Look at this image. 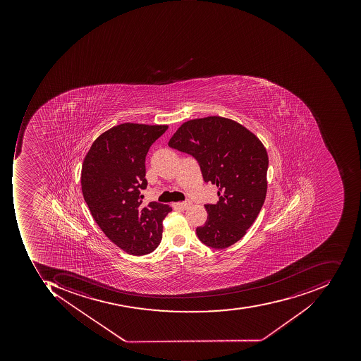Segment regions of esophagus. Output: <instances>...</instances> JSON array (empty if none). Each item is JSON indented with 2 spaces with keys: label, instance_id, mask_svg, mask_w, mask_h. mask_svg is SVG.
<instances>
[{
  "label": "esophagus",
  "instance_id": "1",
  "mask_svg": "<svg viewBox=\"0 0 361 361\" xmlns=\"http://www.w3.org/2000/svg\"><path fill=\"white\" fill-rule=\"evenodd\" d=\"M190 205H191V202H189V200H186V202H178V203L173 204L175 207L182 208V209H185V208L189 207Z\"/></svg>",
  "mask_w": 361,
  "mask_h": 361
}]
</instances>
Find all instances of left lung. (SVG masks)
<instances>
[{
  "label": "left lung",
  "instance_id": "obj_1",
  "mask_svg": "<svg viewBox=\"0 0 361 361\" xmlns=\"http://www.w3.org/2000/svg\"><path fill=\"white\" fill-rule=\"evenodd\" d=\"M193 156L204 181L218 186L216 204H205L207 220L196 228L202 243L228 247L245 235L264 205L268 154L254 133L219 116L184 123L168 143Z\"/></svg>",
  "mask_w": 361,
  "mask_h": 361
}]
</instances>
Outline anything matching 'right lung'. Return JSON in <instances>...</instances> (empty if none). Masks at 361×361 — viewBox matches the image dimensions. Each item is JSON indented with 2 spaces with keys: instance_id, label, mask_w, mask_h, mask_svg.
Returning a JSON list of instances; mask_svg holds the SVG:
<instances>
[{
  "instance_id": "1",
  "label": "right lung",
  "mask_w": 361,
  "mask_h": 361,
  "mask_svg": "<svg viewBox=\"0 0 361 361\" xmlns=\"http://www.w3.org/2000/svg\"><path fill=\"white\" fill-rule=\"evenodd\" d=\"M168 126L121 123L99 135L90 147L81 170L83 198L97 226L114 244L130 255L149 254L159 245L163 220L172 208L151 202L145 157Z\"/></svg>"
}]
</instances>
